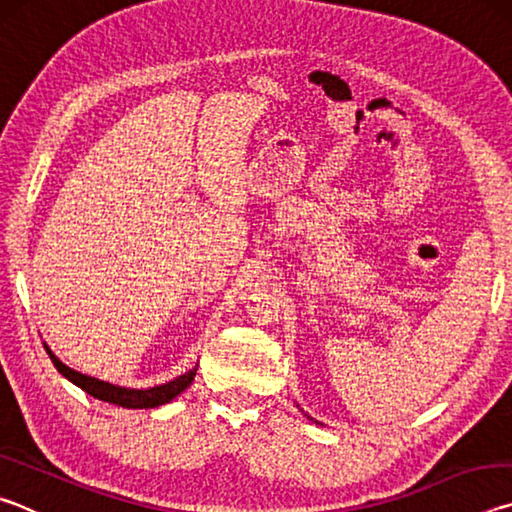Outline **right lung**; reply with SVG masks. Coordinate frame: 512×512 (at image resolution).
<instances>
[{"mask_svg":"<svg viewBox=\"0 0 512 512\" xmlns=\"http://www.w3.org/2000/svg\"><path fill=\"white\" fill-rule=\"evenodd\" d=\"M45 350L49 354L51 363L56 366V370L60 372V375L72 381V384L83 388L85 393L97 397V400H101V402L124 406V409H155V406H162V404L171 402L173 397H178L189 384H192L194 377H196V368H198V366H194L192 370H187L185 375L171 379V381H167V384H160V386H153V388H142V391H140V388L115 386V384H110V381H101L97 377L76 372L74 368L65 366V363L49 350L47 343H45Z\"/></svg>","mask_w":512,"mask_h":512,"instance_id":"add662e5","label":"right lung"}]
</instances>
